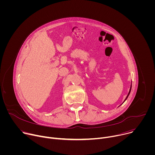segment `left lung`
<instances>
[{
  "instance_id": "1",
  "label": "left lung",
  "mask_w": 155,
  "mask_h": 155,
  "mask_svg": "<svg viewBox=\"0 0 155 155\" xmlns=\"http://www.w3.org/2000/svg\"><path fill=\"white\" fill-rule=\"evenodd\" d=\"M132 84V83H131ZM131 87H132V84H130V90H129V93H128V94H127V97H126V99H125V100H124V101L127 99V98L128 97V96H129V94H130V91H131ZM124 102H123V103H124Z\"/></svg>"
}]
</instances>
